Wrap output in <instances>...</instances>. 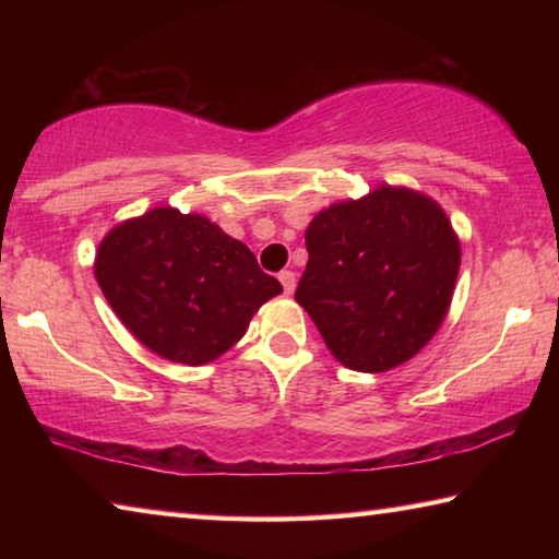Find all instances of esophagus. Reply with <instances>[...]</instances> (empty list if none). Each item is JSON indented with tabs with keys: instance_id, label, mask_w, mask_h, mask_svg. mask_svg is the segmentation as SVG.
I'll use <instances>...</instances> for the list:
<instances>
[{
	"instance_id": "34e87169",
	"label": "esophagus",
	"mask_w": 559,
	"mask_h": 559,
	"mask_svg": "<svg viewBox=\"0 0 559 559\" xmlns=\"http://www.w3.org/2000/svg\"><path fill=\"white\" fill-rule=\"evenodd\" d=\"M278 281H281L283 290H286V296H290V293L296 290V273H293V271H281Z\"/></svg>"
}]
</instances>
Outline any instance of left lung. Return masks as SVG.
Segmentation results:
<instances>
[{"instance_id":"left-lung-1","label":"left lung","mask_w":559,"mask_h":559,"mask_svg":"<svg viewBox=\"0 0 559 559\" xmlns=\"http://www.w3.org/2000/svg\"><path fill=\"white\" fill-rule=\"evenodd\" d=\"M296 300L340 365L386 372L437 335L461 266V241L429 194L380 185L320 210L306 229Z\"/></svg>"}]
</instances>
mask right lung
Returning a JSON list of instances; mask_svg holds the SVG:
<instances>
[{"instance_id":"obj_1","label":"right lung","mask_w":559,"mask_h":559,"mask_svg":"<svg viewBox=\"0 0 559 559\" xmlns=\"http://www.w3.org/2000/svg\"><path fill=\"white\" fill-rule=\"evenodd\" d=\"M93 273L122 325L169 362L200 367L243 337L281 283L204 214L155 206L103 236Z\"/></svg>"}]
</instances>
